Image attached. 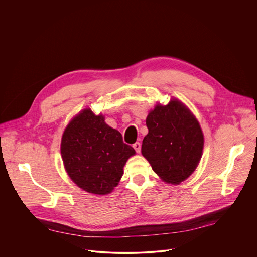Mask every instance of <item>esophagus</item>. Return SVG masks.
Wrapping results in <instances>:
<instances>
[{
	"label": "esophagus",
	"mask_w": 257,
	"mask_h": 257,
	"mask_svg": "<svg viewBox=\"0 0 257 257\" xmlns=\"http://www.w3.org/2000/svg\"><path fill=\"white\" fill-rule=\"evenodd\" d=\"M133 149L135 150V152H136L137 154H139L140 151H141V144H140V142H135V143L133 144Z\"/></svg>",
	"instance_id": "esophagus-1"
}]
</instances>
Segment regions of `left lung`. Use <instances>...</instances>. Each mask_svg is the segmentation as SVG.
<instances>
[{
	"label": "left lung",
	"mask_w": 257,
	"mask_h": 257,
	"mask_svg": "<svg viewBox=\"0 0 257 257\" xmlns=\"http://www.w3.org/2000/svg\"><path fill=\"white\" fill-rule=\"evenodd\" d=\"M149 133L141 154L166 183L178 185L196 169L202 156L203 133L195 116L180 100L157 104L146 118Z\"/></svg>",
	"instance_id": "obj_1"
}]
</instances>
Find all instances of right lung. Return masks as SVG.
Masks as SVG:
<instances>
[{
	"label": "right lung",
	"mask_w": 257,
	"mask_h": 257,
	"mask_svg": "<svg viewBox=\"0 0 257 257\" xmlns=\"http://www.w3.org/2000/svg\"><path fill=\"white\" fill-rule=\"evenodd\" d=\"M61 155L67 174L78 187L105 195L118 185L124 166L135 151L123 142L118 130L105 124L102 115L85 108L67 125Z\"/></svg>",
	"instance_id": "obj_1"
}]
</instances>
